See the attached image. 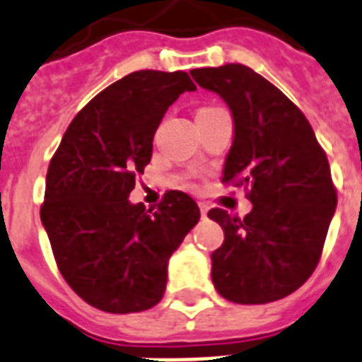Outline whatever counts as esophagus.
Returning <instances> with one entry per match:
<instances>
[{"label": "esophagus", "instance_id": "obj_1", "mask_svg": "<svg viewBox=\"0 0 362 362\" xmlns=\"http://www.w3.org/2000/svg\"><path fill=\"white\" fill-rule=\"evenodd\" d=\"M198 208H200V214H202V217H206V214H208V210H210V206L206 202H198Z\"/></svg>", "mask_w": 362, "mask_h": 362}]
</instances>
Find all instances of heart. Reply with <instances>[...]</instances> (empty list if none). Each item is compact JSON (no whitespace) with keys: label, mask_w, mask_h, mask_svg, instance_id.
<instances>
[{"label":"heart","mask_w":362,"mask_h":362,"mask_svg":"<svg viewBox=\"0 0 362 362\" xmlns=\"http://www.w3.org/2000/svg\"><path fill=\"white\" fill-rule=\"evenodd\" d=\"M214 110H217V107H204L200 108L197 112V116H200V114H208V112H214Z\"/></svg>","instance_id":"obj_1"}]
</instances>
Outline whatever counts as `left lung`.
Masks as SVG:
<instances>
[{"label": "left lung", "mask_w": 362, "mask_h": 362, "mask_svg": "<svg viewBox=\"0 0 362 362\" xmlns=\"http://www.w3.org/2000/svg\"><path fill=\"white\" fill-rule=\"evenodd\" d=\"M235 118L221 183L240 187L254 208L240 219L214 208L225 240L211 254V281L225 300L259 305L296 292L313 274L338 204L326 152L281 89L244 64L197 68Z\"/></svg>", "instance_id": "8db88e82"}]
</instances>
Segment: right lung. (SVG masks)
<instances>
[{"label":"right lung","instance_id":"add662e5","mask_svg":"<svg viewBox=\"0 0 362 362\" xmlns=\"http://www.w3.org/2000/svg\"><path fill=\"white\" fill-rule=\"evenodd\" d=\"M194 89L183 70L124 76L76 114L49 162L40 216L57 267L100 311L156 305L170 255L200 219L197 202L181 191L165 192L156 210L127 200L165 110Z\"/></svg>","mask_w":362,"mask_h":362}]
</instances>
